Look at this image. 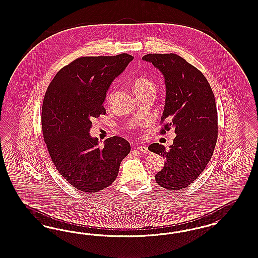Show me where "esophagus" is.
I'll return each mask as SVG.
<instances>
[{
    "label": "esophagus",
    "instance_id": "1",
    "mask_svg": "<svg viewBox=\"0 0 258 258\" xmlns=\"http://www.w3.org/2000/svg\"><path fill=\"white\" fill-rule=\"evenodd\" d=\"M137 149L142 152V153H145V154H149L150 153V151H149V149L147 148V147H144V146H141V147H138Z\"/></svg>",
    "mask_w": 258,
    "mask_h": 258
}]
</instances>
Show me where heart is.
<instances>
[{
	"label": "heart",
	"instance_id": "obj_1",
	"mask_svg": "<svg viewBox=\"0 0 258 258\" xmlns=\"http://www.w3.org/2000/svg\"><path fill=\"white\" fill-rule=\"evenodd\" d=\"M133 87L136 96L140 95V94L149 93V92H155V89H156L154 82L151 79L146 78V77H139V78H136L133 81ZM111 96H112V92H110L107 95L106 101H110Z\"/></svg>",
	"mask_w": 258,
	"mask_h": 258
}]
</instances>
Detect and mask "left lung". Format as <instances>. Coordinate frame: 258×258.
<instances>
[{"mask_svg":"<svg viewBox=\"0 0 258 258\" xmlns=\"http://www.w3.org/2000/svg\"><path fill=\"white\" fill-rule=\"evenodd\" d=\"M143 59L164 75L166 96L160 133L173 127L177 134L168 150L159 143L149 147L166 160L155 180L168 190L188 187L211 160L218 140V110L211 86L201 71L180 55L149 54Z\"/></svg>","mask_w":258,"mask_h":258,"instance_id":"8db88e82","label":"left lung"}]
</instances>
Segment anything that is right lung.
<instances>
[{"mask_svg":"<svg viewBox=\"0 0 258 258\" xmlns=\"http://www.w3.org/2000/svg\"><path fill=\"white\" fill-rule=\"evenodd\" d=\"M133 59L125 53L81 56L58 71L47 88L41 126L48 152L59 174L82 192L109 186L131 151L130 143L119 136L99 148L89 133L92 120L106 113L103 103L111 82Z\"/></svg>","mask_w":258,"mask_h":258,"instance_id":"right-lung-1","label":"right lung"}]
</instances>
